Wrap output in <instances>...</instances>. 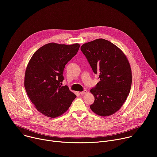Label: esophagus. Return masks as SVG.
<instances>
[{
  "instance_id": "34e87169",
  "label": "esophagus",
  "mask_w": 157,
  "mask_h": 157,
  "mask_svg": "<svg viewBox=\"0 0 157 157\" xmlns=\"http://www.w3.org/2000/svg\"><path fill=\"white\" fill-rule=\"evenodd\" d=\"M87 91L86 90H84L83 91H82V92H80V94L83 95V94H87Z\"/></svg>"
}]
</instances>
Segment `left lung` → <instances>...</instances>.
Masks as SVG:
<instances>
[{
	"label": "left lung",
	"instance_id": "left-lung-1",
	"mask_svg": "<svg viewBox=\"0 0 157 157\" xmlns=\"http://www.w3.org/2000/svg\"><path fill=\"white\" fill-rule=\"evenodd\" d=\"M80 49L100 78L90 90L95 99L90 109L101 116L113 115L121 107L130 92L132 73L128 58L117 46L102 38L83 44Z\"/></svg>",
	"mask_w": 157,
	"mask_h": 157
}]
</instances>
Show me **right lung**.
<instances>
[{"label": "right lung", "instance_id": "right-lung-1", "mask_svg": "<svg viewBox=\"0 0 157 157\" xmlns=\"http://www.w3.org/2000/svg\"><path fill=\"white\" fill-rule=\"evenodd\" d=\"M78 43H48L36 52L28 64L25 77L27 94L36 109L55 118L65 113L76 98L68 86H62L66 64L78 52Z\"/></svg>", "mask_w": 157, "mask_h": 157}]
</instances>
